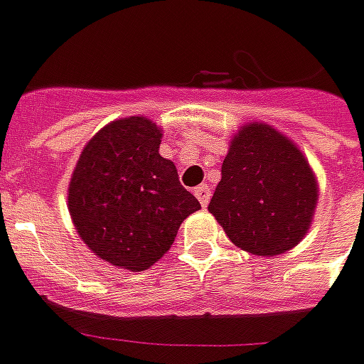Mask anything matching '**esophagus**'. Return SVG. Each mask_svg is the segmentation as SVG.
<instances>
[{"label":"esophagus","mask_w":364,"mask_h":364,"mask_svg":"<svg viewBox=\"0 0 364 364\" xmlns=\"http://www.w3.org/2000/svg\"><path fill=\"white\" fill-rule=\"evenodd\" d=\"M194 194H196V198L200 200V204H203V206H206V204H208V200H210V188H208L206 184L196 186V188H194Z\"/></svg>","instance_id":"obj_1"}]
</instances>
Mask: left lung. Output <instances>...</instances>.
Masks as SVG:
<instances>
[{
  "instance_id": "8db88e82",
  "label": "left lung",
  "mask_w": 364,
  "mask_h": 364,
  "mask_svg": "<svg viewBox=\"0 0 364 364\" xmlns=\"http://www.w3.org/2000/svg\"><path fill=\"white\" fill-rule=\"evenodd\" d=\"M208 213L232 245L275 257L312 227L318 180L301 149L269 123H245L232 135Z\"/></svg>"
}]
</instances>
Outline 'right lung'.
Returning a JSON list of instances; mask_svg holds the SVG:
<instances>
[{
	"label": "right lung",
	"instance_id": "add662e5",
	"mask_svg": "<svg viewBox=\"0 0 364 364\" xmlns=\"http://www.w3.org/2000/svg\"><path fill=\"white\" fill-rule=\"evenodd\" d=\"M161 127L144 115L107 123L78 156L68 213L97 257L129 272L149 269L170 251L182 220L200 203L160 156Z\"/></svg>",
	"mask_w": 364,
	"mask_h": 364
}]
</instances>
